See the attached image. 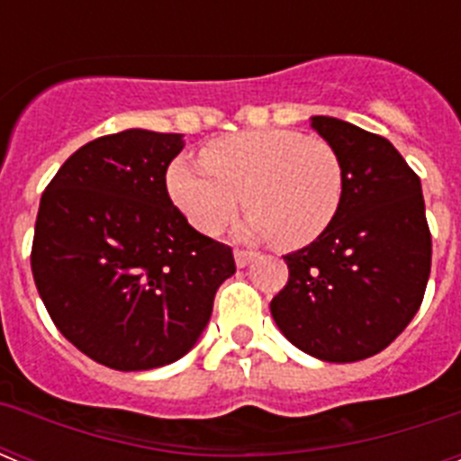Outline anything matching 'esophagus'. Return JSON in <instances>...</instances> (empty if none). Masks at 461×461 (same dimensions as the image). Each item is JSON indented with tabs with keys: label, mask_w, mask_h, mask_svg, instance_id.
Listing matches in <instances>:
<instances>
[{
	"label": "esophagus",
	"mask_w": 461,
	"mask_h": 461,
	"mask_svg": "<svg viewBox=\"0 0 461 461\" xmlns=\"http://www.w3.org/2000/svg\"><path fill=\"white\" fill-rule=\"evenodd\" d=\"M256 256L258 254L251 249H235V263H238V267H247Z\"/></svg>",
	"instance_id": "obj_1"
}]
</instances>
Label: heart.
I'll list each match as a JSON object with an SVG mask.
<instances>
[{
    "label": "heart",
    "instance_id": "1",
    "mask_svg": "<svg viewBox=\"0 0 461 461\" xmlns=\"http://www.w3.org/2000/svg\"><path fill=\"white\" fill-rule=\"evenodd\" d=\"M201 164L175 158L166 186L175 207L203 235H219L240 201L244 238H272L300 249L328 230L344 195V168L323 138L286 129L242 131L207 142Z\"/></svg>",
    "mask_w": 461,
    "mask_h": 461
}]
</instances>
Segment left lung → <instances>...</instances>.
Segmentation results:
<instances>
[{
  "mask_svg": "<svg viewBox=\"0 0 461 461\" xmlns=\"http://www.w3.org/2000/svg\"><path fill=\"white\" fill-rule=\"evenodd\" d=\"M344 168L335 221L284 256L288 281L270 303L300 351L325 362L381 353L411 323L431 270L420 177L383 136L335 117H312Z\"/></svg>",
  "mask_w": 461,
  "mask_h": 461,
  "instance_id": "left-lung-1",
  "label": "left lung"
}]
</instances>
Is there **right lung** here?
<instances>
[{"label": "right lung", "mask_w": 461, "mask_h": 461, "mask_svg": "<svg viewBox=\"0 0 461 461\" xmlns=\"http://www.w3.org/2000/svg\"><path fill=\"white\" fill-rule=\"evenodd\" d=\"M182 133L87 142L41 195L32 275L57 330L117 372L180 360L235 275L233 249L189 226L166 189Z\"/></svg>", "instance_id": "add662e5"}]
</instances>
